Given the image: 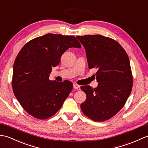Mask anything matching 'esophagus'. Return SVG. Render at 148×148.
<instances>
[{"mask_svg":"<svg viewBox=\"0 0 148 148\" xmlns=\"http://www.w3.org/2000/svg\"><path fill=\"white\" fill-rule=\"evenodd\" d=\"M73 88H75V89L80 90V85H78V84H73Z\"/></svg>","mask_w":148,"mask_h":148,"instance_id":"34e87169","label":"esophagus"}]
</instances>
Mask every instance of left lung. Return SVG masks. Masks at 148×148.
Segmentation results:
<instances>
[{"label":"left lung","mask_w":148,"mask_h":148,"mask_svg":"<svg viewBox=\"0 0 148 148\" xmlns=\"http://www.w3.org/2000/svg\"><path fill=\"white\" fill-rule=\"evenodd\" d=\"M86 51L88 68H96L98 86H81L87 98L81 110L95 121L109 120L123 107L132 88L129 56L113 39L101 35L77 36Z\"/></svg>","instance_id":"1"}]
</instances>
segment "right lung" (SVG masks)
<instances>
[{
  "instance_id": "1",
  "label": "right lung",
  "mask_w": 148,
  "mask_h": 148,
  "mask_svg": "<svg viewBox=\"0 0 148 148\" xmlns=\"http://www.w3.org/2000/svg\"><path fill=\"white\" fill-rule=\"evenodd\" d=\"M81 48L74 36L47 34L32 39L19 51L14 63L13 92L23 108L36 119L44 120L60 110L73 88L70 81L52 82L49 74L64 52Z\"/></svg>"
}]
</instances>
